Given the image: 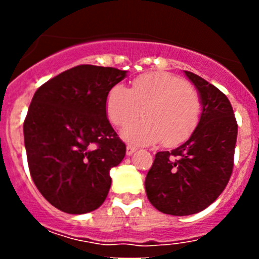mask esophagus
<instances>
[{"label": "esophagus", "mask_w": 259, "mask_h": 259, "mask_svg": "<svg viewBox=\"0 0 259 259\" xmlns=\"http://www.w3.org/2000/svg\"><path fill=\"white\" fill-rule=\"evenodd\" d=\"M137 150L136 146L134 145H127V150H125V153H127V155H131L132 153H135Z\"/></svg>", "instance_id": "1"}]
</instances>
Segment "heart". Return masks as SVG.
I'll return each instance as SVG.
<instances>
[{"label":"heart","mask_w":259,"mask_h":259,"mask_svg":"<svg viewBox=\"0 0 259 259\" xmlns=\"http://www.w3.org/2000/svg\"><path fill=\"white\" fill-rule=\"evenodd\" d=\"M197 91L184 79L163 71L148 72L132 81V91L123 84L110 89L107 118L116 127H125L141 115L145 119L123 131L127 141L148 145L162 141L175 145L187 140L201 116Z\"/></svg>","instance_id":"1"}]
</instances>
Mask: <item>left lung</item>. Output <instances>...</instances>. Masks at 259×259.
Masks as SVG:
<instances>
[{
	"label": "left lung",
	"instance_id": "obj_1",
	"mask_svg": "<svg viewBox=\"0 0 259 259\" xmlns=\"http://www.w3.org/2000/svg\"><path fill=\"white\" fill-rule=\"evenodd\" d=\"M200 93L202 113L188 140L158 152L145 179L148 200L161 212L191 215L211 205L233 168L237 122L227 96L198 75L185 71Z\"/></svg>",
	"mask_w": 259,
	"mask_h": 259
}]
</instances>
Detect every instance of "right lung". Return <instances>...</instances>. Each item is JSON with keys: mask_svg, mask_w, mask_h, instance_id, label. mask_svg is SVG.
I'll return each instance as SVG.
<instances>
[{"mask_svg": "<svg viewBox=\"0 0 259 259\" xmlns=\"http://www.w3.org/2000/svg\"><path fill=\"white\" fill-rule=\"evenodd\" d=\"M127 71L80 65L36 91L23 124L32 180L61 211L85 214L106 200L110 168L125 144L106 116V97Z\"/></svg>", "mask_w": 259, "mask_h": 259, "instance_id": "add662e5", "label": "right lung"}]
</instances>
